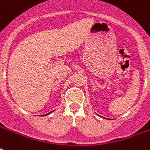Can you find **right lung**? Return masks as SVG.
<instances>
[{"label": "right lung", "mask_w": 150, "mask_h": 150, "mask_svg": "<svg viewBox=\"0 0 150 150\" xmlns=\"http://www.w3.org/2000/svg\"><path fill=\"white\" fill-rule=\"evenodd\" d=\"M52 112H53V111L50 112V113H48V114H43V115H42V116H46V115H48V114H50V113H52Z\"/></svg>", "instance_id": "obj_1"}]
</instances>
